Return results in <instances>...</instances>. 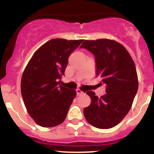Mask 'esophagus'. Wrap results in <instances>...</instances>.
<instances>
[{
  "label": "esophagus",
  "instance_id": "34e87169",
  "mask_svg": "<svg viewBox=\"0 0 154 154\" xmlns=\"http://www.w3.org/2000/svg\"><path fill=\"white\" fill-rule=\"evenodd\" d=\"M76 93H77V95H82L83 93H84L82 91H80V90H79V89L76 90Z\"/></svg>",
  "mask_w": 154,
  "mask_h": 154
}]
</instances>
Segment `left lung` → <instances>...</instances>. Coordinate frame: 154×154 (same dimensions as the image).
Wrapping results in <instances>:
<instances>
[{
    "instance_id": "1",
    "label": "left lung",
    "mask_w": 154,
    "mask_h": 154,
    "mask_svg": "<svg viewBox=\"0 0 154 154\" xmlns=\"http://www.w3.org/2000/svg\"><path fill=\"white\" fill-rule=\"evenodd\" d=\"M80 48L94 56L95 74L106 85V93L100 98L91 91L86 93L91 103L83 110L84 116L95 128H111L127 115L137 92L135 63L127 49L112 40H85Z\"/></svg>"
}]
</instances>
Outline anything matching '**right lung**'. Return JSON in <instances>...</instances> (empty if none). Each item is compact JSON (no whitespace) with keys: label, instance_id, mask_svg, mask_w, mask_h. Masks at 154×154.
<instances>
[{"label":"right lung","instance_id":"obj_1","mask_svg":"<svg viewBox=\"0 0 154 154\" xmlns=\"http://www.w3.org/2000/svg\"><path fill=\"white\" fill-rule=\"evenodd\" d=\"M83 40L56 38L42 45L26 65L21 80V92L26 110L43 128L64 121L76 91L60 85L69 56Z\"/></svg>","mask_w":154,"mask_h":154}]
</instances>
